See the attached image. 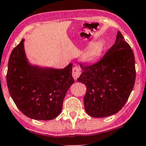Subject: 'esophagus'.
I'll use <instances>...</instances> for the list:
<instances>
[{"instance_id": "obj_1", "label": "esophagus", "mask_w": 146, "mask_h": 146, "mask_svg": "<svg viewBox=\"0 0 146 146\" xmlns=\"http://www.w3.org/2000/svg\"><path fill=\"white\" fill-rule=\"evenodd\" d=\"M80 74H81V70L78 66L75 65L72 70V75H73L74 80H76L80 77Z\"/></svg>"}]
</instances>
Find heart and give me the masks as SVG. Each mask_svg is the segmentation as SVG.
Segmentation results:
<instances>
[{
    "mask_svg": "<svg viewBox=\"0 0 146 146\" xmlns=\"http://www.w3.org/2000/svg\"><path fill=\"white\" fill-rule=\"evenodd\" d=\"M102 49V44L100 43H93L87 48V50L82 54V60L84 62H90L98 57L100 54Z\"/></svg>",
    "mask_w": 146,
    "mask_h": 146,
    "instance_id": "obj_1",
    "label": "heart"
}]
</instances>
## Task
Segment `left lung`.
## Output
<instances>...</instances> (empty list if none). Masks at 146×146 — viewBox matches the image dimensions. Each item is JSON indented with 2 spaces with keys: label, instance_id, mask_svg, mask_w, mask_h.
Listing matches in <instances>:
<instances>
[{
  "label": "left lung",
  "instance_id": "left-lung-1",
  "mask_svg": "<svg viewBox=\"0 0 146 146\" xmlns=\"http://www.w3.org/2000/svg\"><path fill=\"white\" fill-rule=\"evenodd\" d=\"M78 81L86 85L84 98L88 115L106 117L118 113L126 103L135 82L133 51L120 31L113 46L93 64H80Z\"/></svg>",
  "mask_w": 146,
  "mask_h": 146
}]
</instances>
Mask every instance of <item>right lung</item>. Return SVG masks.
Returning a JSON list of instances; mask_svg holds the SVG:
<instances>
[{
	"label": "right lung",
	"instance_id": "obj_1",
	"mask_svg": "<svg viewBox=\"0 0 146 146\" xmlns=\"http://www.w3.org/2000/svg\"><path fill=\"white\" fill-rule=\"evenodd\" d=\"M24 39L10 55L7 73L9 94L21 111L29 118L51 120L61 113L63 100L74 83L72 64L63 69L29 64L25 56Z\"/></svg>",
	"mask_w": 146,
	"mask_h": 146
}]
</instances>
